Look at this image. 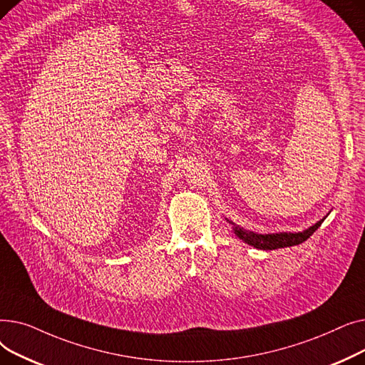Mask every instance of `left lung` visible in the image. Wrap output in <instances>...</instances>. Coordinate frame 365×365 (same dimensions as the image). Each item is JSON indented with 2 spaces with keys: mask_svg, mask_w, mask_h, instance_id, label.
Instances as JSON below:
<instances>
[{
  "mask_svg": "<svg viewBox=\"0 0 365 365\" xmlns=\"http://www.w3.org/2000/svg\"><path fill=\"white\" fill-rule=\"evenodd\" d=\"M324 219L317 222L314 226L304 229L303 232H279V234L262 235V234L247 231V229L237 227V226L234 227V232L240 240H242L245 244L252 245L255 248H260V250H277V248L302 244L317 231V229L321 226V223L324 222Z\"/></svg>",
  "mask_w": 365,
  "mask_h": 365,
  "instance_id": "8db88e82",
  "label": "left lung"
}]
</instances>
